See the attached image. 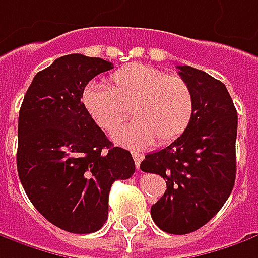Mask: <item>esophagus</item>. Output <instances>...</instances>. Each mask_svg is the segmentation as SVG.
Returning <instances> with one entry per match:
<instances>
[{
  "instance_id": "esophagus-1",
  "label": "esophagus",
  "mask_w": 258,
  "mask_h": 258,
  "mask_svg": "<svg viewBox=\"0 0 258 258\" xmlns=\"http://www.w3.org/2000/svg\"><path fill=\"white\" fill-rule=\"evenodd\" d=\"M131 154H133L134 163H136V166H137V169H139V167H140L141 162H143V159H144V156H143L141 153H137V151H133Z\"/></svg>"
}]
</instances>
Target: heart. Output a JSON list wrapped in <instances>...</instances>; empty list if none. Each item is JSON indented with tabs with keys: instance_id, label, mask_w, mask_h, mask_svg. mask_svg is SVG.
<instances>
[{
	"instance_id": "1",
	"label": "heart",
	"mask_w": 258,
	"mask_h": 258,
	"mask_svg": "<svg viewBox=\"0 0 258 258\" xmlns=\"http://www.w3.org/2000/svg\"><path fill=\"white\" fill-rule=\"evenodd\" d=\"M81 102L104 131H112L131 109L134 121L112 134L117 143L131 149H144L154 140L159 146L177 140L195 111L194 92L185 79L144 63H131L115 71L108 86L88 84Z\"/></svg>"
}]
</instances>
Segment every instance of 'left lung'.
<instances>
[{
  "mask_svg": "<svg viewBox=\"0 0 258 258\" xmlns=\"http://www.w3.org/2000/svg\"><path fill=\"white\" fill-rule=\"evenodd\" d=\"M177 69L194 92V117L177 140L147 154L140 169L166 179L164 195L151 207L153 221L182 235L214 218L232 192L238 117L221 81L190 66Z\"/></svg>",
  "mask_w": 258,
  "mask_h": 258,
  "instance_id": "left-lung-1",
  "label": "left lung"
}]
</instances>
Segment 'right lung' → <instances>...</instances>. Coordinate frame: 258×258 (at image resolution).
<instances>
[{
    "mask_svg": "<svg viewBox=\"0 0 258 258\" xmlns=\"http://www.w3.org/2000/svg\"><path fill=\"white\" fill-rule=\"evenodd\" d=\"M109 69L101 57L62 56L34 76L20 108L21 185L44 218L73 234L105 224L111 186L136 170L131 153L114 147L81 102L88 82Z\"/></svg>",
    "mask_w": 258,
    "mask_h": 258,
    "instance_id": "add662e5",
    "label": "right lung"
}]
</instances>
